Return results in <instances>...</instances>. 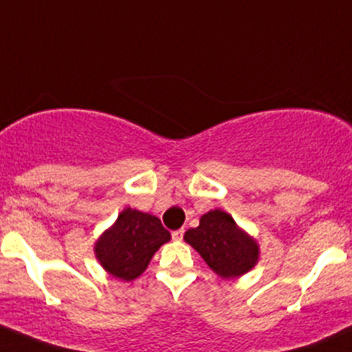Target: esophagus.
Returning <instances> with one entry per match:
<instances>
[{"label":"esophagus","instance_id":"1","mask_svg":"<svg viewBox=\"0 0 352 352\" xmlns=\"http://www.w3.org/2000/svg\"><path fill=\"white\" fill-rule=\"evenodd\" d=\"M184 233H186V230H184V228L175 230V232L172 233V239L173 240H182L184 239Z\"/></svg>","mask_w":352,"mask_h":352}]
</instances>
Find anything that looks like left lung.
Segmentation results:
<instances>
[{
    "label": "left lung",
    "instance_id": "obj_1",
    "mask_svg": "<svg viewBox=\"0 0 352 352\" xmlns=\"http://www.w3.org/2000/svg\"><path fill=\"white\" fill-rule=\"evenodd\" d=\"M184 240L223 279L239 278L258 262L257 242L221 209L202 214L197 228L187 230Z\"/></svg>",
    "mask_w": 352,
    "mask_h": 352
}]
</instances>
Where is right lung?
Wrapping results in <instances>:
<instances>
[{
	"instance_id": "add662e5",
	"label": "right lung",
	"mask_w": 352,
	"mask_h": 352,
	"mask_svg": "<svg viewBox=\"0 0 352 352\" xmlns=\"http://www.w3.org/2000/svg\"><path fill=\"white\" fill-rule=\"evenodd\" d=\"M170 232L153 214L126 208L95 243V257L113 278L133 281L144 272Z\"/></svg>"
}]
</instances>
